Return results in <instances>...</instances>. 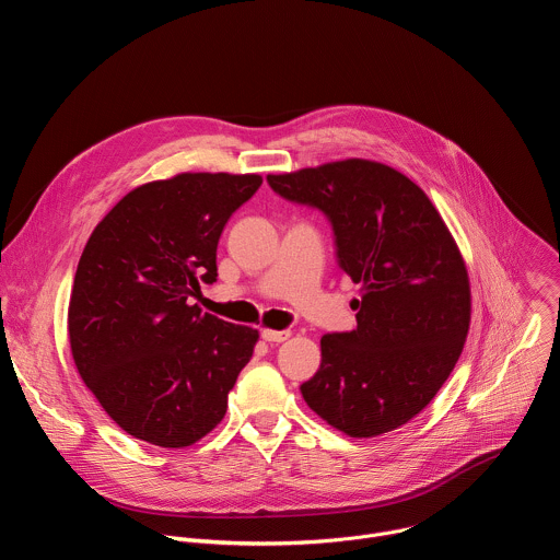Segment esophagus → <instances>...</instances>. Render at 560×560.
Masks as SVG:
<instances>
[{"mask_svg": "<svg viewBox=\"0 0 560 560\" xmlns=\"http://www.w3.org/2000/svg\"><path fill=\"white\" fill-rule=\"evenodd\" d=\"M261 337H264L266 341H270V343H283V341H288V339L292 337V332H290V330H270V328H266V330L261 332Z\"/></svg>", "mask_w": 560, "mask_h": 560, "instance_id": "esophagus-1", "label": "esophagus"}]
</instances>
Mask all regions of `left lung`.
<instances>
[{"instance_id": "1", "label": "left lung", "mask_w": 560, "mask_h": 560, "mask_svg": "<svg viewBox=\"0 0 560 560\" xmlns=\"http://www.w3.org/2000/svg\"><path fill=\"white\" fill-rule=\"evenodd\" d=\"M281 197L324 210L343 272L361 283L357 330L322 337L301 385L335 430L372 439L423 412L452 374L471 318L465 259L430 197L372 159L268 175Z\"/></svg>"}]
</instances>
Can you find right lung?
<instances>
[{
  "label": "right lung",
  "mask_w": 560,
  "mask_h": 560,
  "mask_svg": "<svg viewBox=\"0 0 560 560\" xmlns=\"http://www.w3.org/2000/svg\"><path fill=\"white\" fill-rule=\"evenodd\" d=\"M261 175L179 173L121 197L95 225L68 303L74 368L130 436L182 450L225 417L259 330L201 312L217 244Z\"/></svg>",
  "instance_id": "add662e5"
}]
</instances>
